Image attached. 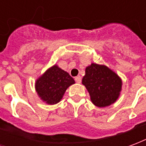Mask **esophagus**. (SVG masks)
Returning a JSON list of instances; mask_svg holds the SVG:
<instances>
[{
	"label": "esophagus",
	"instance_id": "obj_1",
	"mask_svg": "<svg viewBox=\"0 0 146 146\" xmlns=\"http://www.w3.org/2000/svg\"><path fill=\"white\" fill-rule=\"evenodd\" d=\"M74 80H75V82H77V83H81V81H82V78H81V76H77V77L74 78Z\"/></svg>",
	"mask_w": 146,
	"mask_h": 146
}]
</instances>
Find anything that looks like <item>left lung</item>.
<instances>
[{
  "instance_id": "8db88e82",
  "label": "left lung",
  "mask_w": 146,
  "mask_h": 146,
  "mask_svg": "<svg viewBox=\"0 0 146 146\" xmlns=\"http://www.w3.org/2000/svg\"><path fill=\"white\" fill-rule=\"evenodd\" d=\"M92 103L97 107L114 104L121 95L122 80L117 73L104 64L92 63L86 68L82 78Z\"/></svg>"
}]
</instances>
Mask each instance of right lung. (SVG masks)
<instances>
[{
    "label": "right lung",
    "mask_w": 146,
    "mask_h": 146,
    "mask_svg": "<svg viewBox=\"0 0 146 146\" xmlns=\"http://www.w3.org/2000/svg\"><path fill=\"white\" fill-rule=\"evenodd\" d=\"M74 83L68 72L54 64L37 78L35 89L42 102L54 105L61 100L68 88Z\"/></svg>",
    "instance_id": "obj_1"
}]
</instances>
